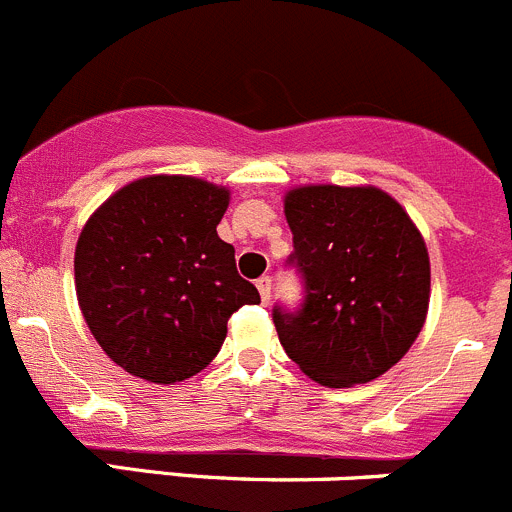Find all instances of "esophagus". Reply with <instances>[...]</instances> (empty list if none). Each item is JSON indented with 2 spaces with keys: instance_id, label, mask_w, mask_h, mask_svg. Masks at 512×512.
I'll return each instance as SVG.
<instances>
[{
  "instance_id": "34e87169",
  "label": "esophagus",
  "mask_w": 512,
  "mask_h": 512,
  "mask_svg": "<svg viewBox=\"0 0 512 512\" xmlns=\"http://www.w3.org/2000/svg\"><path fill=\"white\" fill-rule=\"evenodd\" d=\"M256 289H259L261 299H264V302H269V297H271V279H269V276H261V279L256 281Z\"/></svg>"
}]
</instances>
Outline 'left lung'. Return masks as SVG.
Listing matches in <instances>:
<instances>
[{
  "instance_id": "1",
  "label": "left lung",
  "mask_w": 512,
  "mask_h": 512,
  "mask_svg": "<svg viewBox=\"0 0 512 512\" xmlns=\"http://www.w3.org/2000/svg\"><path fill=\"white\" fill-rule=\"evenodd\" d=\"M299 312L274 309L281 348L327 388L375 381L409 353L429 312L424 236L396 198L373 185H302L284 195Z\"/></svg>"
}]
</instances>
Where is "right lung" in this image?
I'll use <instances>...</instances> for the list:
<instances>
[{
    "mask_svg": "<svg viewBox=\"0 0 512 512\" xmlns=\"http://www.w3.org/2000/svg\"><path fill=\"white\" fill-rule=\"evenodd\" d=\"M231 190L200 177L149 175L116 190L75 243V294L116 365L172 386L208 368L228 317L259 304L218 223Z\"/></svg>",
    "mask_w": 512,
    "mask_h": 512,
    "instance_id": "obj_1",
    "label": "right lung"
}]
</instances>
